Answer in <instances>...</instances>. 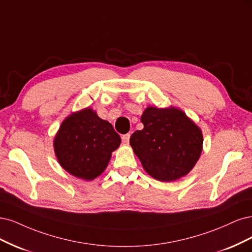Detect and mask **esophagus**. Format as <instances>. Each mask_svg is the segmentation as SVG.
<instances>
[{
  "label": "esophagus",
  "instance_id": "34e87169",
  "mask_svg": "<svg viewBox=\"0 0 252 252\" xmlns=\"http://www.w3.org/2000/svg\"><path fill=\"white\" fill-rule=\"evenodd\" d=\"M129 137H131V135H129V133H128V134H125V135H123V137H121V139H123V141H124L125 143H128Z\"/></svg>",
  "mask_w": 252,
  "mask_h": 252
}]
</instances>
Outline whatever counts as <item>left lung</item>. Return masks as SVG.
Listing matches in <instances>:
<instances>
[{"instance_id":"1","label":"left lung","mask_w":252,"mask_h":252,"mask_svg":"<svg viewBox=\"0 0 252 252\" xmlns=\"http://www.w3.org/2000/svg\"><path fill=\"white\" fill-rule=\"evenodd\" d=\"M141 123L143 128L132 134L129 144L145 172L162 182L188 175L202 152L200 127L175 108L149 107Z\"/></svg>"}]
</instances>
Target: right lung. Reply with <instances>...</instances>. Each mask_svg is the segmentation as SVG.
<instances>
[{
    "label": "right lung",
    "instance_id": "right-lung-1",
    "mask_svg": "<svg viewBox=\"0 0 252 252\" xmlns=\"http://www.w3.org/2000/svg\"><path fill=\"white\" fill-rule=\"evenodd\" d=\"M120 142L113 126L88 108L63 121L54 139V151L68 173L93 180L107 167L112 152Z\"/></svg>",
    "mask_w": 252,
    "mask_h": 252
}]
</instances>
